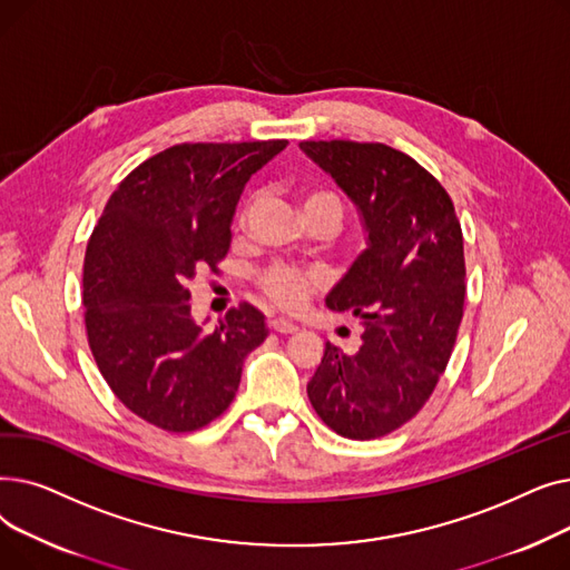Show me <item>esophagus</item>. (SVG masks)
<instances>
[{
  "label": "esophagus",
  "instance_id": "1",
  "mask_svg": "<svg viewBox=\"0 0 570 570\" xmlns=\"http://www.w3.org/2000/svg\"><path fill=\"white\" fill-rule=\"evenodd\" d=\"M269 327H273L275 333H282V335H288V333H295L297 331V325L295 323H291L288 318H282V316H277V318H269V323H267Z\"/></svg>",
  "mask_w": 570,
  "mask_h": 570
}]
</instances>
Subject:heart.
<instances>
[{"label": "heart", "mask_w": 570, "mask_h": 570, "mask_svg": "<svg viewBox=\"0 0 570 570\" xmlns=\"http://www.w3.org/2000/svg\"><path fill=\"white\" fill-rule=\"evenodd\" d=\"M303 207L307 217H333L342 222V215H344L342 196L331 189L307 191L303 198ZM252 209H254V203H247L243 213H239V219H237L239 228H247L252 219ZM318 284H321V275L316 269H305L291 263H273L258 275V286L263 295L269 303L286 312L301 309Z\"/></svg>", "instance_id": "heart-1"}]
</instances>
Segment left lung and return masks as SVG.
<instances>
[{
    "instance_id": "obj_1",
    "label": "left lung",
    "mask_w": 570,
    "mask_h": 570,
    "mask_svg": "<svg viewBox=\"0 0 570 570\" xmlns=\"http://www.w3.org/2000/svg\"><path fill=\"white\" fill-rule=\"evenodd\" d=\"M357 205L370 247L325 297L363 318V344L327 342L307 395L333 432L370 441L409 423L445 372L464 314V237L439 179L383 142L303 140Z\"/></svg>"
}]
</instances>
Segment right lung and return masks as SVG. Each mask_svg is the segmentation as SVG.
I'll list each match as a JSON object with an SVG mask.
<instances>
[{
	"mask_svg": "<svg viewBox=\"0 0 570 570\" xmlns=\"http://www.w3.org/2000/svg\"><path fill=\"white\" fill-rule=\"evenodd\" d=\"M286 140L183 142L136 166L110 194L82 265L87 344L115 397L145 423L196 432L233 402L267 327L249 303L215 331L191 316L189 282L219 273L235 205Z\"/></svg>",
	"mask_w": 570,
	"mask_h": 570,
	"instance_id": "right-lung-1",
	"label": "right lung"
}]
</instances>
